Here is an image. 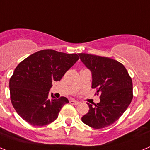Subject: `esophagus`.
Returning <instances> with one entry per match:
<instances>
[{
	"mask_svg": "<svg viewBox=\"0 0 150 150\" xmlns=\"http://www.w3.org/2000/svg\"><path fill=\"white\" fill-rule=\"evenodd\" d=\"M70 103H71V104H73V105H77V104H79V101L75 100H70Z\"/></svg>",
	"mask_w": 150,
	"mask_h": 150,
	"instance_id": "34e87169",
	"label": "esophagus"
}]
</instances>
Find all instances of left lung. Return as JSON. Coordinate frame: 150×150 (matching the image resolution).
<instances>
[{
    "mask_svg": "<svg viewBox=\"0 0 150 150\" xmlns=\"http://www.w3.org/2000/svg\"><path fill=\"white\" fill-rule=\"evenodd\" d=\"M92 76L91 88L100 94V102L82 117L86 125L100 129L113 124L126 110L133 98L131 76L122 64L114 59L90 54H78Z\"/></svg>",
    "mask_w": 150,
    "mask_h": 150,
    "instance_id": "8db88e82",
    "label": "left lung"
}]
</instances>
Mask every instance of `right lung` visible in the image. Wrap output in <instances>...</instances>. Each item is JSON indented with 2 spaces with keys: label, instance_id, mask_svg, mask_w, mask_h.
<instances>
[{
  "label": "right lung",
  "instance_id": "obj_1",
  "mask_svg": "<svg viewBox=\"0 0 150 150\" xmlns=\"http://www.w3.org/2000/svg\"><path fill=\"white\" fill-rule=\"evenodd\" d=\"M76 54L53 50L38 51L18 64L10 79V99L25 121L43 126L56 120L61 109L69 103L65 97L50 95L52 83L59 81L76 61Z\"/></svg>",
  "mask_w": 150,
  "mask_h": 150
}]
</instances>
